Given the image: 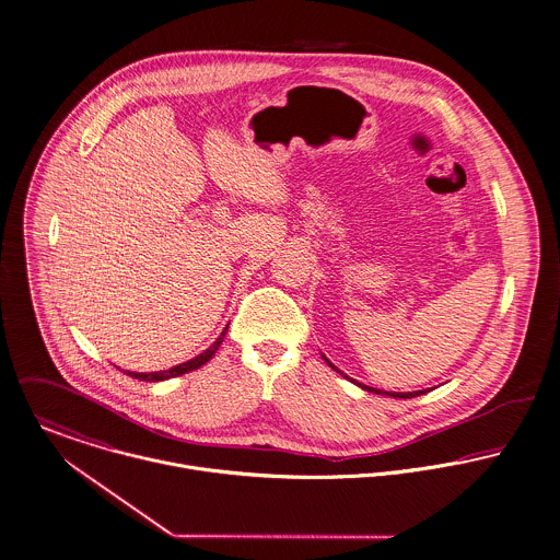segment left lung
I'll use <instances>...</instances> for the list:
<instances>
[{"label": "left lung", "instance_id": "obj_1", "mask_svg": "<svg viewBox=\"0 0 560 560\" xmlns=\"http://www.w3.org/2000/svg\"><path fill=\"white\" fill-rule=\"evenodd\" d=\"M322 359H324V361H326L335 372L341 373L343 377H348L346 373L339 372V370H337V368H335V365H332L324 354H322ZM348 380H352V377H348ZM352 382H354V384H359L361 388L370 390V393H375V395H388V397H401V399H410V397H417V395H423V393H425V388H423V390H410V393H390V390H380V388H373V386H368V384H361V382H357V380H352Z\"/></svg>", "mask_w": 560, "mask_h": 560}]
</instances>
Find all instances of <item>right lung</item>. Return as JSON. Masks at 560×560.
I'll use <instances>...</instances> for the list:
<instances>
[{
  "instance_id": "1",
  "label": "right lung",
  "mask_w": 560,
  "mask_h": 560,
  "mask_svg": "<svg viewBox=\"0 0 560 560\" xmlns=\"http://www.w3.org/2000/svg\"><path fill=\"white\" fill-rule=\"evenodd\" d=\"M225 332H228V328H223V332L219 335V339L208 348V350H203L201 354H197L195 359H190L187 363H180V365H176V368H172V370H165V372H152V373H137V372H128L130 377H137V380H145V382H161V380H170V377H176V375H183V373L192 372V370H199L201 365H206L212 357H214V352L219 350V346L223 343V337H225Z\"/></svg>"
}]
</instances>
